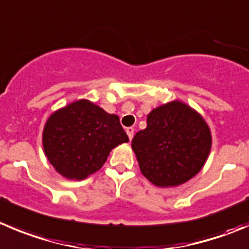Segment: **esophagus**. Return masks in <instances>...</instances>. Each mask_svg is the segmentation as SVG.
<instances>
[{"instance_id":"34e87169","label":"esophagus","mask_w":249,"mask_h":249,"mask_svg":"<svg viewBox=\"0 0 249 249\" xmlns=\"http://www.w3.org/2000/svg\"><path fill=\"white\" fill-rule=\"evenodd\" d=\"M126 134L129 136V139L131 140L134 137V127H126Z\"/></svg>"}]
</instances>
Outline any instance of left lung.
Instances as JSON below:
<instances>
[{"label":"left lung","instance_id":"obj_1","mask_svg":"<svg viewBox=\"0 0 249 249\" xmlns=\"http://www.w3.org/2000/svg\"><path fill=\"white\" fill-rule=\"evenodd\" d=\"M142 175L158 187L185 183L201 171L212 148V134L201 114L181 101L147 115V127L131 142Z\"/></svg>","mask_w":249,"mask_h":249}]
</instances>
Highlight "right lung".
Returning a JSON list of instances; mask_svg holds the SVG:
<instances>
[{
  "instance_id": "1",
  "label": "right lung",
  "mask_w": 249,
  "mask_h": 249,
  "mask_svg": "<svg viewBox=\"0 0 249 249\" xmlns=\"http://www.w3.org/2000/svg\"><path fill=\"white\" fill-rule=\"evenodd\" d=\"M127 141L119 117L89 100L74 101L53 112L42 132L45 156L69 180H84L100 170L110 151Z\"/></svg>"
}]
</instances>
